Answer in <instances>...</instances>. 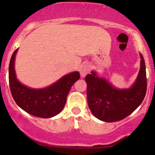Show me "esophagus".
Here are the masks:
<instances>
[{"mask_svg":"<svg viewBox=\"0 0 155 155\" xmlns=\"http://www.w3.org/2000/svg\"><path fill=\"white\" fill-rule=\"evenodd\" d=\"M79 71L81 77H84L88 74L89 71H90V66H89L87 64H84V65H81Z\"/></svg>","mask_w":155,"mask_h":155,"instance_id":"esophagus-1","label":"esophagus"}]
</instances>
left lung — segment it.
I'll return each mask as SVG.
<instances>
[{"label": "left lung", "instance_id": "8db88e82", "mask_svg": "<svg viewBox=\"0 0 155 155\" xmlns=\"http://www.w3.org/2000/svg\"><path fill=\"white\" fill-rule=\"evenodd\" d=\"M140 54V70L129 88L115 87L95 71L85 77L89 108L96 118L112 122L129 116L141 104L147 92V75L143 57Z\"/></svg>", "mask_w": 155, "mask_h": 155}]
</instances>
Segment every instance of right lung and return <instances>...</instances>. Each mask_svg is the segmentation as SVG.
Returning a JSON list of instances; mask_svg holds the SVG:
<instances>
[{
	"mask_svg": "<svg viewBox=\"0 0 155 155\" xmlns=\"http://www.w3.org/2000/svg\"><path fill=\"white\" fill-rule=\"evenodd\" d=\"M18 49L11 58L8 81L12 97L22 110L37 117L50 118L62 111L72 85L79 79V71L64 75L58 81L44 88H32L23 84L16 75L15 63Z\"/></svg>",
	"mask_w": 155,
	"mask_h": 155,
	"instance_id": "right-lung-1",
	"label": "right lung"
}]
</instances>
